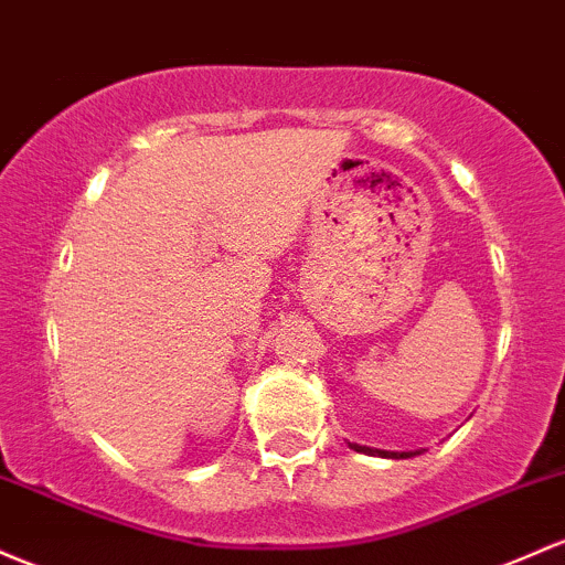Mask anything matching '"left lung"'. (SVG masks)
Here are the masks:
<instances>
[{
    "mask_svg": "<svg viewBox=\"0 0 565 565\" xmlns=\"http://www.w3.org/2000/svg\"><path fill=\"white\" fill-rule=\"evenodd\" d=\"M351 450L364 456H381V458H413L420 456V450H381V448H367V445H359V443H349Z\"/></svg>",
    "mask_w": 565,
    "mask_h": 565,
    "instance_id": "obj_1",
    "label": "left lung"
}]
</instances>
